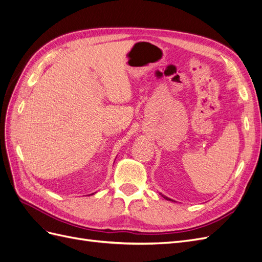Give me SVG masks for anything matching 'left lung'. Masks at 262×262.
Segmentation results:
<instances>
[{
    "instance_id": "1",
    "label": "left lung",
    "mask_w": 262,
    "mask_h": 262,
    "mask_svg": "<svg viewBox=\"0 0 262 262\" xmlns=\"http://www.w3.org/2000/svg\"><path fill=\"white\" fill-rule=\"evenodd\" d=\"M162 196H164L166 200H171V199H169V198H167V196H165V195H163V194H162ZM171 201H172V200H171Z\"/></svg>"
}]
</instances>
